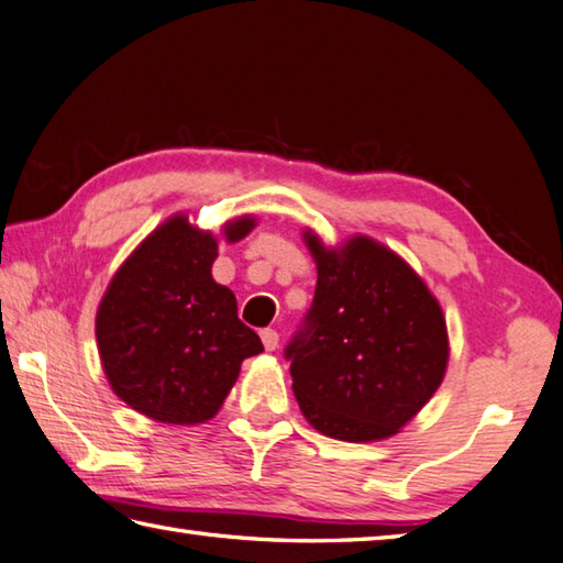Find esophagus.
<instances>
[{
    "label": "esophagus",
    "mask_w": 563,
    "mask_h": 563,
    "mask_svg": "<svg viewBox=\"0 0 563 563\" xmlns=\"http://www.w3.org/2000/svg\"><path fill=\"white\" fill-rule=\"evenodd\" d=\"M260 338H262V345H265L267 352H274V350L279 347V332L277 330L265 328V330L260 332Z\"/></svg>",
    "instance_id": "1"
}]
</instances>
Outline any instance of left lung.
I'll return each instance as SVG.
<instances>
[{"label":"left lung","instance_id":"left-lung-1","mask_svg":"<svg viewBox=\"0 0 563 563\" xmlns=\"http://www.w3.org/2000/svg\"><path fill=\"white\" fill-rule=\"evenodd\" d=\"M313 306L286 347L311 426L342 442L394 438L438 391L450 338L442 306L391 247L352 235L330 247L311 228Z\"/></svg>","mask_w":563,"mask_h":563}]
</instances>
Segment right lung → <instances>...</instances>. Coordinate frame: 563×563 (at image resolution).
<instances>
[{"label": "right lung", "instance_id": "1", "mask_svg": "<svg viewBox=\"0 0 563 563\" xmlns=\"http://www.w3.org/2000/svg\"><path fill=\"white\" fill-rule=\"evenodd\" d=\"M257 225H223L238 243ZM218 238L187 213L169 216L109 282L97 308V345L109 386L125 406L167 426H199L221 410L257 332L238 318L235 294L211 274Z\"/></svg>", "mask_w": 563, "mask_h": 563}]
</instances>
